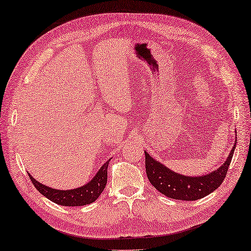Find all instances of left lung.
I'll return each instance as SVG.
<instances>
[{"label":"left lung","instance_id":"8db88e82","mask_svg":"<svg viewBox=\"0 0 251 251\" xmlns=\"http://www.w3.org/2000/svg\"><path fill=\"white\" fill-rule=\"evenodd\" d=\"M236 143L228 158L220 168L201 176H185L173 172L145 152L147 177L155 189L168 198L184 201L199 200L217 190L224 182L236 149Z\"/></svg>","mask_w":251,"mask_h":251}]
</instances>
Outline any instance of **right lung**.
I'll return each instance as SVG.
<instances>
[{
	"mask_svg": "<svg viewBox=\"0 0 251 251\" xmlns=\"http://www.w3.org/2000/svg\"><path fill=\"white\" fill-rule=\"evenodd\" d=\"M109 161H107L100 170L98 171L93 180L80 188L73 190H55L49 188L42 183L38 182L35 178L30 176L29 177L32 181L34 188L37 189L42 196L49 199L54 203L65 205V206H78L90 204L97 200L104 191L107 183V168H108Z\"/></svg>",
	"mask_w": 251,
	"mask_h": 251,
	"instance_id": "add662e5",
	"label": "right lung"
}]
</instances>
